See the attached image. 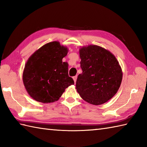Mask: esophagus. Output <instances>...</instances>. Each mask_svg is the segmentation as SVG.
<instances>
[{
	"label": "esophagus",
	"mask_w": 147,
	"mask_h": 147,
	"mask_svg": "<svg viewBox=\"0 0 147 147\" xmlns=\"http://www.w3.org/2000/svg\"><path fill=\"white\" fill-rule=\"evenodd\" d=\"M73 80H74V83H76V80H77V76H73Z\"/></svg>",
	"instance_id": "esophagus-1"
}]
</instances>
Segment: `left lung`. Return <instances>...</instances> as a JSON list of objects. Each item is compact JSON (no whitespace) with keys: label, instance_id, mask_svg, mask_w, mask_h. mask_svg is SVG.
I'll return each instance as SVG.
<instances>
[{"label":"left lung","instance_id":"obj_1","mask_svg":"<svg viewBox=\"0 0 147 147\" xmlns=\"http://www.w3.org/2000/svg\"><path fill=\"white\" fill-rule=\"evenodd\" d=\"M80 67L76 88L84 100L100 105L112 98L119 90L123 73L113 54L96 45L80 50Z\"/></svg>","mask_w":147,"mask_h":147}]
</instances>
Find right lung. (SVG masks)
<instances>
[{
  "label": "right lung",
  "instance_id": "right-lung-1",
  "mask_svg": "<svg viewBox=\"0 0 147 147\" xmlns=\"http://www.w3.org/2000/svg\"><path fill=\"white\" fill-rule=\"evenodd\" d=\"M67 49L57 42L47 43L29 58L23 71L24 85L35 100L51 103L61 97L65 89L74 85L68 75V64L62 62Z\"/></svg>",
  "mask_w": 147,
  "mask_h": 147
}]
</instances>
